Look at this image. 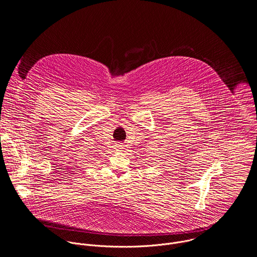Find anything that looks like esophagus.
I'll return each mask as SVG.
<instances>
[{
	"label": "esophagus",
	"instance_id": "34e87169",
	"mask_svg": "<svg viewBox=\"0 0 257 257\" xmlns=\"http://www.w3.org/2000/svg\"><path fill=\"white\" fill-rule=\"evenodd\" d=\"M121 147H122V146H120V145H118V146H117V148H121Z\"/></svg>",
	"mask_w": 257,
	"mask_h": 257
}]
</instances>
